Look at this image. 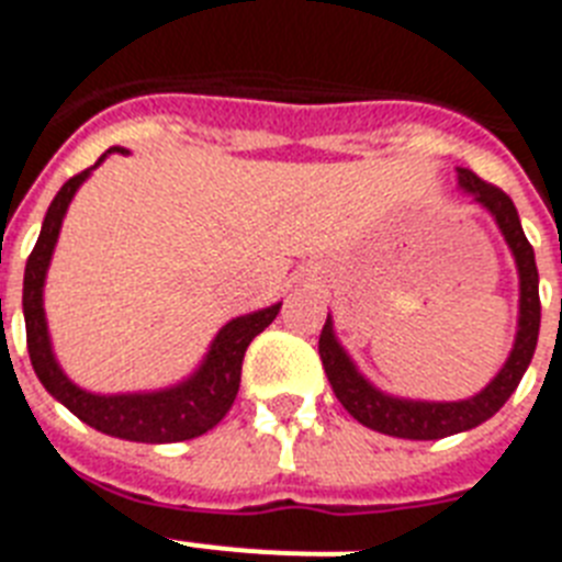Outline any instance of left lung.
<instances>
[{"label": "left lung", "mask_w": 562, "mask_h": 562, "mask_svg": "<svg viewBox=\"0 0 562 562\" xmlns=\"http://www.w3.org/2000/svg\"><path fill=\"white\" fill-rule=\"evenodd\" d=\"M456 172H459V187L464 193L494 216L499 234L508 241L510 257L517 262L519 273L517 337H514V349H510L508 360L496 372L494 381L464 401L398 398V395L378 390L372 381L360 375L355 360L337 340L331 314L326 317V326L321 331V360L337 401L363 427L384 432V436H395V439H445V436L473 430L482 422H487L491 415L503 409L505 401L519 386L533 358V349H537V335H540V273H537V262H533V248L528 245L522 225H519L517 207L499 187L482 181L476 172L464 170V167H459Z\"/></svg>", "instance_id": "8db88e82"}]
</instances>
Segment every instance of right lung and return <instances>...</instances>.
Here are the masks:
<instances>
[{
	"label": "right lung",
	"instance_id": "add662e5",
	"mask_svg": "<svg viewBox=\"0 0 562 562\" xmlns=\"http://www.w3.org/2000/svg\"><path fill=\"white\" fill-rule=\"evenodd\" d=\"M112 153L126 155L130 149L112 147L100 155L98 164L89 170L77 172L59 187L52 207L43 218V231L31 250L29 266H25V282H22V314H25V335H29V355L40 384L52 392L54 398L68 407L71 413L94 430L115 436L126 441H144V445H170V441H187L213 430L227 409L234 407L236 392L241 381V358L250 340L266 331L280 314L282 303H273L259 312L241 314L218 328L207 355L199 363L193 375L184 378L181 384L167 386L155 392H121V395H98L86 392L59 369L52 349V335L45 323L43 291L45 273L52 266L54 245L59 239V227L66 218V210L80 190L91 170H98L103 158Z\"/></svg>",
	"mask_w": 562,
	"mask_h": 562
}]
</instances>
